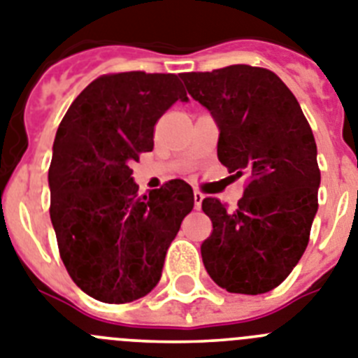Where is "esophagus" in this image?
Here are the masks:
<instances>
[{
  "mask_svg": "<svg viewBox=\"0 0 358 358\" xmlns=\"http://www.w3.org/2000/svg\"><path fill=\"white\" fill-rule=\"evenodd\" d=\"M192 196H194V207H196V209H198V207H200V205H201V201H203V192H200V191H194V192H192Z\"/></svg>",
  "mask_w": 358,
  "mask_h": 358,
  "instance_id": "1",
  "label": "esophagus"
}]
</instances>
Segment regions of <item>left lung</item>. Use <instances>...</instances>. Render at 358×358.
I'll return each mask as SVG.
<instances>
[{
  "instance_id": "1",
  "label": "left lung",
  "mask_w": 358,
  "mask_h": 358,
  "mask_svg": "<svg viewBox=\"0 0 358 358\" xmlns=\"http://www.w3.org/2000/svg\"><path fill=\"white\" fill-rule=\"evenodd\" d=\"M180 77L216 120L220 162L234 176L248 175L234 210L217 198L201 201L213 222L201 243L205 270L227 292L265 294L308 245L321 185L312 127L294 93L265 68L234 64Z\"/></svg>"
}]
</instances>
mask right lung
<instances>
[{
	"mask_svg": "<svg viewBox=\"0 0 358 358\" xmlns=\"http://www.w3.org/2000/svg\"><path fill=\"white\" fill-rule=\"evenodd\" d=\"M176 101L178 76L124 71L80 92L59 124L48 171L59 254L83 292L120 304L157 287L167 248L194 205L171 180L141 196L131 164L155 145V124Z\"/></svg>",
	"mask_w": 358,
	"mask_h": 358,
	"instance_id": "obj_1",
	"label": "right lung"
}]
</instances>
